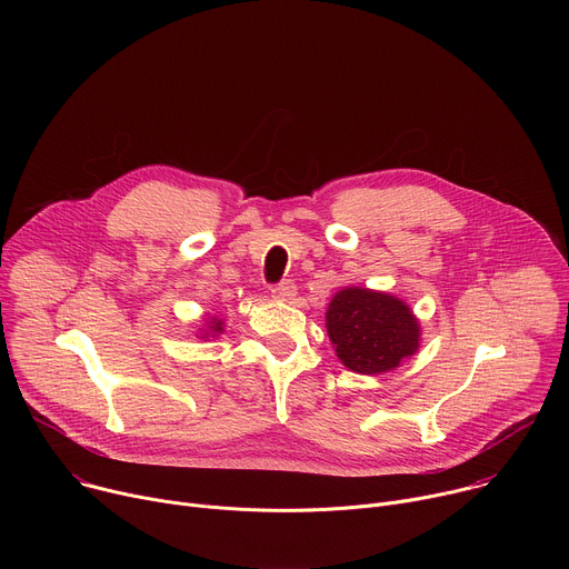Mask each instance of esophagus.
<instances>
[{
    "mask_svg": "<svg viewBox=\"0 0 569 569\" xmlns=\"http://www.w3.org/2000/svg\"><path fill=\"white\" fill-rule=\"evenodd\" d=\"M297 295V286L288 279V281H281L279 286L272 288V297L279 299V301H290L292 297Z\"/></svg>",
    "mask_w": 569,
    "mask_h": 569,
    "instance_id": "1",
    "label": "esophagus"
}]
</instances>
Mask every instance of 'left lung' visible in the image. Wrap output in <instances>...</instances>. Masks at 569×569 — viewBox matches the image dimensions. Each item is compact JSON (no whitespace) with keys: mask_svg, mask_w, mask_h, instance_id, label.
Here are the masks:
<instances>
[{"mask_svg":"<svg viewBox=\"0 0 569 569\" xmlns=\"http://www.w3.org/2000/svg\"><path fill=\"white\" fill-rule=\"evenodd\" d=\"M327 329L342 365L367 376L415 356L421 336L419 319L402 299L356 286L331 299Z\"/></svg>","mask_w":569,"mask_h":569,"instance_id":"8db88e82","label":"left lung"}]
</instances>
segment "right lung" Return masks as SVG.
Instances as JSON below:
<instances>
[{
	"label": "right lung",
	"mask_w": 569,
	"mask_h": 569,
	"mask_svg": "<svg viewBox=\"0 0 569 569\" xmlns=\"http://www.w3.org/2000/svg\"><path fill=\"white\" fill-rule=\"evenodd\" d=\"M207 327H209V333H213V336H216V333H222V319H216V317H213V319L207 323ZM209 333H204V336H209Z\"/></svg>",
	"instance_id": "1"
}]
</instances>
